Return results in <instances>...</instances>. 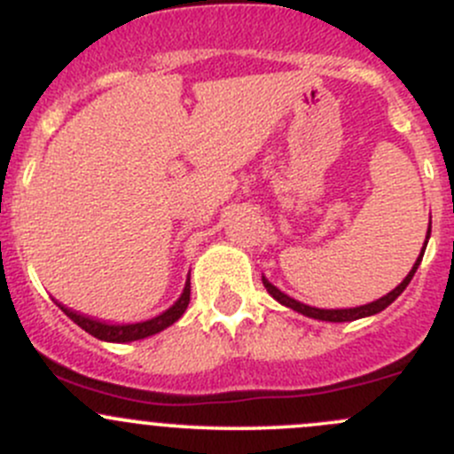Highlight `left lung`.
<instances>
[{
  "label": "left lung",
  "instance_id": "obj_1",
  "mask_svg": "<svg viewBox=\"0 0 454 454\" xmlns=\"http://www.w3.org/2000/svg\"><path fill=\"white\" fill-rule=\"evenodd\" d=\"M428 239H430V223H428V232H426V241H424L422 253H419L418 261H415L413 268H411V272L404 277V281H402L400 286L395 287V290H391V292H388V294H384L382 299L371 301V303H367V305H358V308H340V309L312 308V305H305V303H301V301H296V299H292V296H287L286 292H281L277 286H272V283H270L265 277H261V281H263L265 290H268V294L272 296L274 301H278V303L286 305V308L294 309V312L308 316V318L325 320V323H349V320H358V318H364V316H373V314L382 312V309H387L388 305H391L393 301H395L397 296H400L402 292L406 290V286H409L411 278H413V274L418 272L419 263H422V256H424V250H426V244H428Z\"/></svg>",
  "mask_w": 454,
  "mask_h": 454
}]
</instances>
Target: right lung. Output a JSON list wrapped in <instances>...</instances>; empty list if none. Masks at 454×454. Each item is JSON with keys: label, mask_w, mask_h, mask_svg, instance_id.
<instances>
[{"label": "right lung", "mask_w": 454, "mask_h": 454, "mask_svg": "<svg viewBox=\"0 0 454 454\" xmlns=\"http://www.w3.org/2000/svg\"><path fill=\"white\" fill-rule=\"evenodd\" d=\"M189 301H191V277L186 278L184 290H182L180 299H177L171 308L164 309L162 314L153 316V318L140 320V323H105V320L91 318V316L74 312V309L66 308V305H61L59 301H54V303L63 309V314L70 316V318L74 320L81 329H85L87 333H91V336L98 338V340L131 342V340H142V338H149V336H153V333H160L162 329L171 327V325L186 312V308H189Z\"/></svg>", "instance_id": "add662e5"}]
</instances>
